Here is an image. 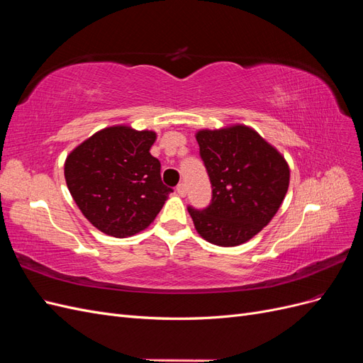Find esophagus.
<instances>
[{"instance_id":"obj_1","label":"esophagus","mask_w":363,"mask_h":363,"mask_svg":"<svg viewBox=\"0 0 363 363\" xmlns=\"http://www.w3.org/2000/svg\"><path fill=\"white\" fill-rule=\"evenodd\" d=\"M177 194H179L180 196H184V195H186V184H184V183H180V184L177 186Z\"/></svg>"}]
</instances>
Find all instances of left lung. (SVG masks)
Returning a JSON list of instances; mask_svg holds the SVG:
<instances>
[{"label":"left lung","mask_w":363,"mask_h":363,"mask_svg":"<svg viewBox=\"0 0 363 363\" xmlns=\"http://www.w3.org/2000/svg\"><path fill=\"white\" fill-rule=\"evenodd\" d=\"M212 183V203L188 208L199 235L218 247L255 238L277 213L289 188L291 169L281 152L244 124L195 133Z\"/></svg>","instance_id":"left-lung-1"}]
</instances>
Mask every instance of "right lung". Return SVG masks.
<instances>
[{
	"instance_id": "add662e5",
	"label": "right lung",
	"mask_w": 363,
	"mask_h": 363,
	"mask_svg": "<svg viewBox=\"0 0 363 363\" xmlns=\"http://www.w3.org/2000/svg\"><path fill=\"white\" fill-rule=\"evenodd\" d=\"M157 133L112 125L77 145L65 160V180L84 218L104 235L128 238L145 230L172 192L150 155Z\"/></svg>"
}]
</instances>
